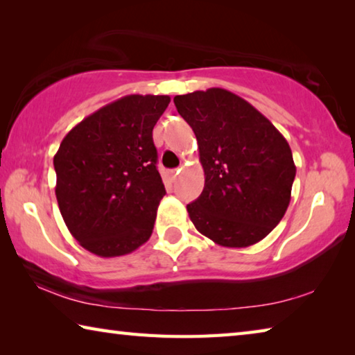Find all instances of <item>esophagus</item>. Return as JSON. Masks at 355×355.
<instances>
[{"label":"esophagus","mask_w":355,"mask_h":355,"mask_svg":"<svg viewBox=\"0 0 355 355\" xmlns=\"http://www.w3.org/2000/svg\"><path fill=\"white\" fill-rule=\"evenodd\" d=\"M180 171H182V169H173V171H171V177H172V180H175V177H177L178 173H180Z\"/></svg>","instance_id":"obj_1"}]
</instances>
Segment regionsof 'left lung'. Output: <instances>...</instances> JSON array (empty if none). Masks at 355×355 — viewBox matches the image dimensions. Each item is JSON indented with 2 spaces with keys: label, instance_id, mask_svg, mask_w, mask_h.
Returning a JSON list of instances; mask_svg holds the SVG:
<instances>
[{
  "label": "left lung",
  "instance_id": "8db88e82",
  "mask_svg": "<svg viewBox=\"0 0 355 355\" xmlns=\"http://www.w3.org/2000/svg\"><path fill=\"white\" fill-rule=\"evenodd\" d=\"M199 144L205 186L188 213L224 248L261 241L284 218L296 166L280 131L244 98L211 87L173 98Z\"/></svg>",
  "mask_w": 355,
  "mask_h": 355
}]
</instances>
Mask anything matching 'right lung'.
Returning <instances> with one entry per match:
<instances>
[{
  "mask_svg": "<svg viewBox=\"0 0 355 355\" xmlns=\"http://www.w3.org/2000/svg\"><path fill=\"white\" fill-rule=\"evenodd\" d=\"M169 103V95H127L81 120L59 146L58 205L92 254L127 255L152 235L166 194L152 133Z\"/></svg>",
  "mask_w": 355,
  "mask_h": 355,
  "instance_id": "right-lung-1",
  "label": "right lung"
}]
</instances>
